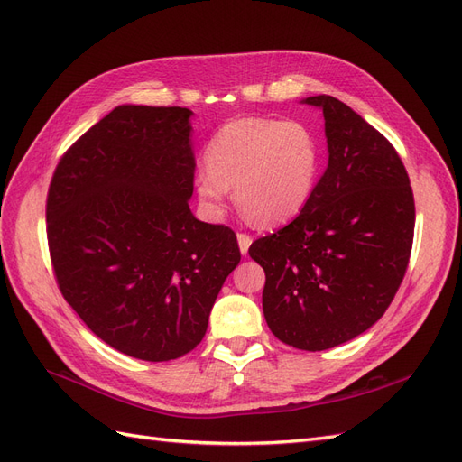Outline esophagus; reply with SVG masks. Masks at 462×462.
<instances>
[{"mask_svg":"<svg viewBox=\"0 0 462 462\" xmlns=\"http://www.w3.org/2000/svg\"><path fill=\"white\" fill-rule=\"evenodd\" d=\"M236 241H239L241 253H243V254H246V253H248V248H250V243H253V236L246 235V233H239V235H236Z\"/></svg>","mask_w":462,"mask_h":462,"instance_id":"34e87169","label":"esophagus"}]
</instances>
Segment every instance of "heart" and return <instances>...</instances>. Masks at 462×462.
<instances>
[{"label": "heart", "instance_id": "b5f03b06", "mask_svg": "<svg viewBox=\"0 0 462 462\" xmlns=\"http://www.w3.org/2000/svg\"><path fill=\"white\" fill-rule=\"evenodd\" d=\"M319 171V144L299 121L241 117L206 146V170L194 175L202 206L221 214L229 187L241 212L260 227L295 219L309 204Z\"/></svg>", "mask_w": 462, "mask_h": 462}]
</instances>
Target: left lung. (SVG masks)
<instances>
[{"label": "left lung", "mask_w": 462, "mask_h": 462, "mask_svg": "<svg viewBox=\"0 0 462 462\" xmlns=\"http://www.w3.org/2000/svg\"><path fill=\"white\" fill-rule=\"evenodd\" d=\"M326 121L328 167L289 226L254 241L262 309L279 341L326 351L383 316L407 272L414 197L395 148L333 96H310Z\"/></svg>", "instance_id": "8db88e82"}]
</instances>
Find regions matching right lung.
I'll list each match as a JSON object with an SVG mask.
<instances>
[{
	"label": "right lung",
	"mask_w": 462,
	"mask_h": 462,
	"mask_svg": "<svg viewBox=\"0 0 462 462\" xmlns=\"http://www.w3.org/2000/svg\"><path fill=\"white\" fill-rule=\"evenodd\" d=\"M187 107L119 106L60 160L46 221L65 300L109 346L165 362L208 329L241 262L236 235L199 221Z\"/></svg>",
	"instance_id": "obj_1"
}]
</instances>
